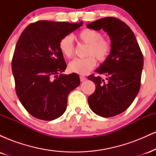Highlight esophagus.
Listing matches in <instances>:
<instances>
[{
    "label": "esophagus",
    "mask_w": 156,
    "mask_h": 156,
    "mask_svg": "<svg viewBox=\"0 0 156 156\" xmlns=\"http://www.w3.org/2000/svg\"><path fill=\"white\" fill-rule=\"evenodd\" d=\"M80 81H85L86 80H87V78H86V77H84V76H80Z\"/></svg>",
    "instance_id": "1"
}]
</instances>
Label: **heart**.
<instances>
[{"instance_id": "1", "label": "heart", "mask_w": 156, "mask_h": 156, "mask_svg": "<svg viewBox=\"0 0 156 156\" xmlns=\"http://www.w3.org/2000/svg\"><path fill=\"white\" fill-rule=\"evenodd\" d=\"M78 38L83 43L89 44L87 55L89 56L73 60L69 64V69L73 73L85 75L95 67L96 58L99 62H104L108 58L112 51V44L108 39L103 38L101 32L91 28H86L80 31ZM58 48L64 57L71 58L74 54L73 37L67 35L61 39Z\"/></svg>"}]
</instances>
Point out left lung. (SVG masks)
<instances>
[{
  "instance_id": "1",
  "label": "left lung",
  "mask_w": 156,
  "mask_h": 156,
  "mask_svg": "<svg viewBox=\"0 0 156 156\" xmlns=\"http://www.w3.org/2000/svg\"><path fill=\"white\" fill-rule=\"evenodd\" d=\"M87 28L107 32L112 42L108 58L96 69L105 80L94 75L88 79L95 91L88 98L90 108L103 117H111L128 109L139 93L144 58L133 32L120 20L101 18L87 24Z\"/></svg>"
}]
</instances>
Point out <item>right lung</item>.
I'll return each mask as SVG.
<instances>
[{"instance_id": "1", "label": "right lung", "mask_w": 156, "mask_h": 156, "mask_svg": "<svg viewBox=\"0 0 156 156\" xmlns=\"http://www.w3.org/2000/svg\"><path fill=\"white\" fill-rule=\"evenodd\" d=\"M82 25V21H37L20 36L12 69L17 95L33 117L45 121L61 117L67 108L69 93L80 85L78 74H62L67 64L58 44Z\"/></svg>"}]
</instances>
